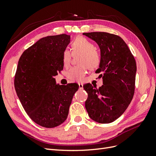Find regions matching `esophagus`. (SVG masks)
I'll return each mask as SVG.
<instances>
[{
	"mask_svg": "<svg viewBox=\"0 0 156 156\" xmlns=\"http://www.w3.org/2000/svg\"><path fill=\"white\" fill-rule=\"evenodd\" d=\"M78 86H79V88L80 89H83V83H78Z\"/></svg>",
	"mask_w": 156,
	"mask_h": 156,
	"instance_id": "1",
	"label": "esophagus"
}]
</instances>
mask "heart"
Returning a JSON list of instances; mask_svg holds the SVG:
<instances>
[{"label": "heart", "mask_w": 156, "mask_h": 156, "mask_svg": "<svg viewBox=\"0 0 156 156\" xmlns=\"http://www.w3.org/2000/svg\"><path fill=\"white\" fill-rule=\"evenodd\" d=\"M73 54L81 53L79 63L82 66H74L68 72V78L70 80L83 82L85 79L87 68L93 70L96 69L101 62L100 55L95 50L94 44L83 37H78L72 42ZM71 60V54L69 50H65L63 53L62 61L64 65L68 66Z\"/></svg>", "instance_id": "heart-1"}]
</instances>
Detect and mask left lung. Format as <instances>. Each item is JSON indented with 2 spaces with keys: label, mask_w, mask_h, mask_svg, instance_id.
Returning <instances> with one entry per match:
<instances>
[{
  "label": "left lung",
  "mask_w": 156,
  "mask_h": 156,
  "mask_svg": "<svg viewBox=\"0 0 156 156\" xmlns=\"http://www.w3.org/2000/svg\"><path fill=\"white\" fill-rule=\"evenodd\" d=\"M96 42L101 62L95 73H101L103 85L96 89L91 83L83 88L88 94L85 103L89 117L99 123L115 121L125 112L134 94L136 63L124 40L106 32L83 33Z\"/></svg>",
  "instance_id": "obj_1"
}]
</instances>
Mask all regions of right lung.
<instances>
[{
	"label": "right lung",
	"mask_w": 156,
	"mask_h": 156,
	"mask_svg": "<svg viewBox=\"0 0 156 156\" xmlns=\"http://www.w3.org/2000/svg\"><path fill=\"white\" fill-rule=\"evenodd\" d=\"M70 35H51L39 39L19 59L14 87L28 116L37 125L56 127L66 121L77 83H57L54 76L63 69V53Z\"/></svg>",
	"instance_id": "1"
}]
</instances>
